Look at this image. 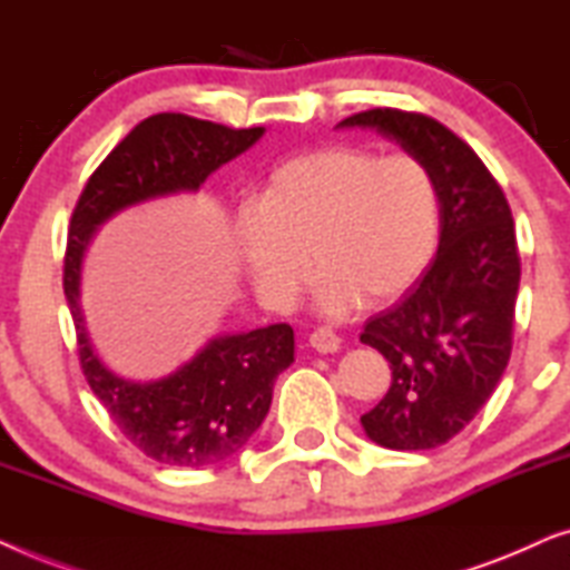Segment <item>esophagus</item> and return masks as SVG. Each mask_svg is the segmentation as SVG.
<instances>
[{"label":"esophagus","mask_w":570,"mask_h":570,"mask_svg":"<svg viewBox=\"0 0 570 570\" xmlns=\"http://www.w3.org/2000/svg\"><path fill=\"white\" fill-rule=\"evenodd\" d=\"M308 342H311V347L316 350V353H337V350L342 347V340H340V334H334L332 330H326V326H322V330H316V332H311V337H308Z\"/></svg>","instance_id":"1"}]
</instances>
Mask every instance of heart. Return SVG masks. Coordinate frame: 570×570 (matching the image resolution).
Returning a JSON list of instances; mask_svg holds the SVG:
<instances>
[{
  "label": "heart",
  "mask_w": 570,
  "mask_h": 570,
  "mask_svg": "<svg viewBox=\"0 0 570 570\" xmlns=\"http://www.w3.org/2000/svg\"><path fill=\"white\" fill-rule=\"evenodd\" d=\"M441 191L417 155L332 145L269 170L259 207L238 217V254L272 308H293L322 272L316 306L345 316L396 301L441 244Z\"/></svg>",
  "instance_id": "heart-1"
}]
</instances>
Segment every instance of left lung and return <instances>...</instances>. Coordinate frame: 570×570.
<instances>
[{
  "label": "left lung",
  "instance_id": "obj_1",
  "mask_svg": "<svg viewBox=\"0 0 570 570\" xmlns=\"http://www.w3.org/2000/svg\"><path fill=\"white\" fill-rule=\"evenodd\" d=\"M340 127H373L431 168L441 191L439 254L412 293L368 318L392 384L361 423L394 451L454 439L495 392L513 345L521 277L509 199L464 139L425 114L371 108Z\"/></svg>",
  "mask_w": 570,
  "mask_h": 570
}]
</instances>
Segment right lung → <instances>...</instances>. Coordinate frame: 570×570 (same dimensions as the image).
<instances>
[{
	"label": "right lung",
	"instance_id": "obj_1",
	"mask_svg": "<svg viewBox=\"0 0 570 570\" xmlns=\"http://www.w3.org/2000/svg\"><path fill=\"white\" fill-rule=\"evenodd\" d=\"M262 127L230 129L186 114L139 121L92 170L77 199L65 252V295L77 330L85 379L119 431L168 466H209L236 454L269 412L275 379L293 363V326L225 334L160 381H127L98 361L80 314V264L92 230L119 209L176 191L248 150Z\"/></svg>",
	"mask_w": 570,
	"mask_h": 570
}]
</instances>
